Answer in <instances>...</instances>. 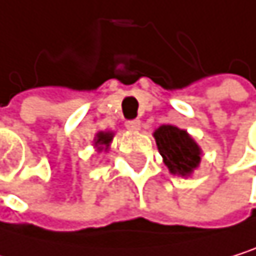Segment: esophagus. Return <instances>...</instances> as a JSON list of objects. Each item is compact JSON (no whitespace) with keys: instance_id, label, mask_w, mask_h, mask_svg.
Here are the masks:
<instances>
[{"instance_id":"obj_1","label":"esophagus","mask_w":256,"mask_h":256,"mask_svg":"<svg viewBox=\"0 0 256 256\" xmlns=\"http://www.w3.org/2000/svg\"><path fill=\"white\" fill-rule=\"evenodd\" d=\"M125 126L131 131H137L140 128V120L138 119H132V120H126Z\"/></svg>"}]
</instances>
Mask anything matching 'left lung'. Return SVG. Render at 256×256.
<instances>
[{
    "instance_id": "obj_1",
    "label": "left lung",
    "mask_w": 256,
    "mask_h": 256,
    "mask_svg": "<svg viewBox=\"0 0 256 256\" xmlns=\"http://www.w3.org/2000/svg\"><path fill=\"white\" fill-rule=\"evenodd\" d=\"M164 164L172 174L188 176L200 163V148L190 136L172 125H162L154 132Z\"/></svg>"
}]
</instances>
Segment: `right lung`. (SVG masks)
Masks as SVG:
<instances>
[{"label": "right lung", "mask_w": 256, "mask_h": 256, "mask_svg": "<svg viewBox=\"0 0 256 256\" xmlns=\"http://www.w3.org/2000/svg\"><path fill=\"white\" fill-rule=\"evenodd\" d=\"M112 140V132H99L96 136V146H99V150H102V146H108L110 142Z\"/></svg>", "instance_id": "add662e5"}]
</instances>
